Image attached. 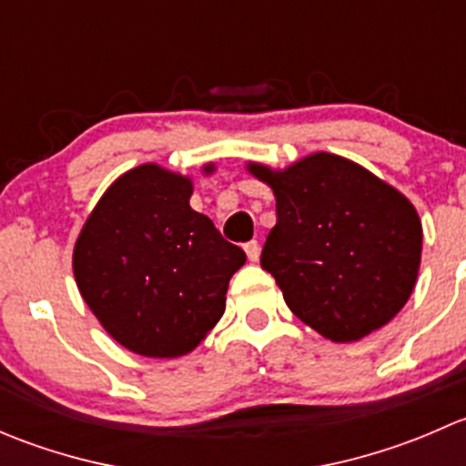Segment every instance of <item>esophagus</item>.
<instances>
[{"mask_svg":"<svg viewBox=\"0 0 466 466\" xmlns=\"http://www.w3.org/2000/svg\"><path fill=\"white\" fill-rule=\"evenodd\" d=\"M259 252H261L259 243H257V241H248V243H246V255H248V259L257 261V259H259Z\"/></svg>","mask_w":466,"mask_h":466,"instance_id":"obj_1","label":"esophagus"}]
</instances>
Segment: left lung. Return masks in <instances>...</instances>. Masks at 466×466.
Instances as JSON below:
<instances>
[{
    "label": "left lung",
    "mask_w": 466,
    "mask_h": 466,
    "mask_svg": "<svg viewBox=\"0 0 466 466\" xmlns=\"http://www.w3.org/2000/svg\"><path fill=\"white\" fill-rule=\"evenodd\" d=\"M248 171L277 200L261 268L299 320L329 340L351 342L401 311L421 259V223L406 196L331 153L284 171L252 162Z\"/></svg>",
    "instance_id": "obj_1"
}]
</instances>
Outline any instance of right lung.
I'll list each match as a JSON object with an SVG mask.
<instances>
[{"label":"right lung","mask_w":466,"mask_h":466,"mask_svg":"<svg viewBox=\"0 0 466 466\" xmlns=\"http://www.w3.org/2000/svg\"><path fill=\"white\" fill-rule=\"evenodd\" d=\"M211 171V167H205ZM189 177L142 164L101 196L74 246L83 299L126 350L150 359L189 354L225 313L246 252L191 209Z\"/></svg>","instance_id":"add662e5"}]
</instances>
